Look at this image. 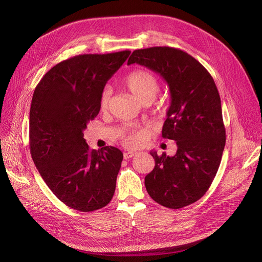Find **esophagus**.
<instances>
[{
    "label": "esophagus",
    "instance_id": "34e87169",
    "mask_svg": "<svg viewBox=\"0 0 262 262\" xmlns=\"http://www.w3.org/2000/svg\"><path fill=\"white\" fill-rule=\"evenodd\" d=\"M136 152H133V150H132V152H130V150H128V152H125V153H124V159H129V158H132V157H134V156H136Z\"/></svg>",
    "mask_w": 262,
    "mask_h": 262
}]
</instances>
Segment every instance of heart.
Wrapping results in <instances>:
<instances>
[{"label": "heart", "mask_w": 262, "mask_h": 262, "mask_svg": "<svg viewBox=\"0 0 262 262\" xmlns=\"http://www.w3.org/2000/svg\"><path fill=\"white\" fill-rule=\"evenodd\" d=\"M124 84L126 88L138 98L143 104H149L159 92V80L155 74L146 70H135L124 77ZM112 90L108 87L104 88L100 96V107L107 108ZM121 139L124 144L128 146H136L144 139V133L136 128H125L121 133Z\"/></svg>", "instance_id": "b5f03b06"}]
</instances>
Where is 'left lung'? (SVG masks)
Returning <instances> with one entry per match:
<instances>
[{
	"label": "left lung",
	"instance_id": "8db88e82",
	"mask_svg": "<svg viewBox=\"0 0 262 262\" xmlns=\"http://www.w3.org/2000/svg\"><path fill=\"white\" fill-rule=\"evenodd\" d=\"M139 63L168 82L171 105L162 138L176 141L174 156L157 155L144 178L156 203L180 209L199 201L212 184L221 163L226 136L221 99L210 73L188 53L170 47L135 50L127 64Z\"/></svg>",
	"mask_w": 262,
	"mask_h": 262
}]
</instances>
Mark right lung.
Instances as JSON below:
<instances>
[{"label": "right lung", "instance_id": "1", "mask_svg": "<svg viewBox=\"0 0 262 262\" xmlns=\"http://www.w3.org/2000/svg\"><path fill=\"white\" fill-rule=\"evenodd\" d=\"M130 51L82 54L54 66L34 91L30 110L33 161L53 193L82 212L112 201L123 153L117 147L91 149L87 124L100 113L107 80Z\"/></svg>", "mask_w": 262, "mask_h": 262}]
</instances>
